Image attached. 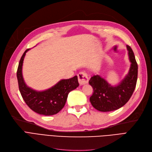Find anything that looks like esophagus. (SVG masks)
Listing matches in <instances>:
<instances>
[{
    "label": "esophagus",
    "mask_w": 152,
    "mask_h": 152,
    "mask_svg": "<svg viewBox=\"0 0 152 152\" xmlns=\"http://www.w3.org/2000/svg\"><path fill=\"white\" fill-rule=\"evenodd\" d=\"M78 79L80 85H84L87 84L89 81L88 76L86 72H80L78 74Z\"/></svg>",
    "instance_id": "obj_1"
}]
</instances>
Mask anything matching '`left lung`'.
<instances>
[{"mask_svg":"<svg viewBox=\"0 0 152 152\" xmlns=\"http://www.w3.org/2000/svg\"><path fill=\"white\" fill-rule=\"evenodd\" d=\"M127 49L131 66L127 75L118 84L112 86L98 75L92 77L89 81L94 91L89 100L93 107L98 111L110 112L121 108L129 100L135 89L137 64L131 47L127 45Z\"/></svg>","mask_w":152,"mask_h":152,"instance_id":"obj_1","label":"left lung"}]
</instances>
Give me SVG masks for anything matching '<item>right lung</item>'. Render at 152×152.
<instances>
[{"label":"right lung","mask_w":152,"mask_h":152,"mask_svg":"<svg viewBox=\"0 0 152 152\" xmlns=\"http://www.w3.org/2000/svg\"><path fill=\"white\" fill-rule=\"evenodd\" d=\"M26 49L22 55L17 70L18 86L23 99L29 108L40 115H53L58 113L65 106L68 93L79 86L77 76L63 79L50 88L37 91L27 86L22 75V66Z\"/></svg>","instance_id":"add662e5"}]
</instances>
